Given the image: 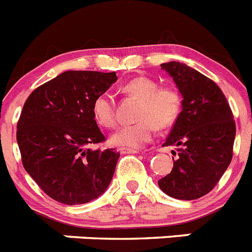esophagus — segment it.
Segmentation results:
<instances>
[{
    "label": "esophagus",
    "instance_id": "1",
    "mask_svg": "<svg viewBox=\"0 0 252 252\" xmlns=\"http://www.w3.org/2000/svg\"><path fill=\"white\" fill-rule=\"evenodd\" d=\"M120 153H121V154H137V153H139V150H137V149L120 148Z\"/></svg>",
    "mask_w": 252,
    "mask_h": 252
}]
</instances>
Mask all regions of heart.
<instances>
[{
    "mask_svg": "<svg viewBox=\"0 0 252 252\" xmlns=\"http://www.w3.org/2000/svg\"><path fill=\"white\" fill-rule=\"evenodd\" d=\"M122 92L139 99L135 117L137 121L117 128L111 140L115 145L140 148L153 139L159 128L170 127L180 115L182 95L173 86H159L150 77H135L121 87ZM95 122L102 127L116 125V103L110 93H99L92 103Z\"/></svg>",
    "mask_w": 252,
    "mask_h": 252,
    "instance_id": "b5f03b06",
    "label": "heart"
}]
</instances>
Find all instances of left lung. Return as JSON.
I'll list each match as a JSON object with an SVG mask.
<instances>
[{"instance_id":"1","label":"left lung","mask_w":252,"mask_h":252,"mask_svg":"<svg viewBox=\"0 0 252 252\" xmlns=\"http://www.w3.org/2000/svg\"><path fill=\"white\" fill-rule=\"evenodd\" d=\"M161 69L173 77L183 101L164 142L179 146L178 158L158 184L170 197L192 201L211 192L230 165L236 124L223 92L212 79L179 62L161 64Z\"/></svg>"}]
</instances>
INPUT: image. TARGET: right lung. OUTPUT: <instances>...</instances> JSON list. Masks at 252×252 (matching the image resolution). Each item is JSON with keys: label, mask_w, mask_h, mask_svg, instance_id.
<instances>
[{"label": "right lung", "mask_w": 252, "mask_h": 252, "mask_svg": "<svg viewBox=\"0 0 252 252\" xmlns=\"http://www.w3.org/2000/svg\"><path fill=\"white\" fill-rule=\"evenodd\" d=\"M116 81V72L66 70L32 91L22 107L16 131L22 165L60 203H88L112 180L120 153L90 146L106 141L93 99Z\"/></svg>", "instance_id": "obj_1"}]
</instances>
